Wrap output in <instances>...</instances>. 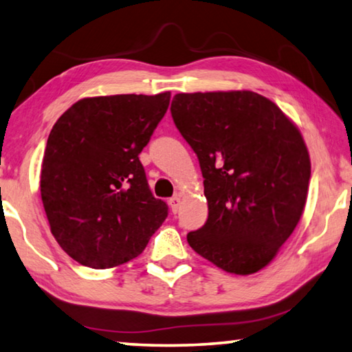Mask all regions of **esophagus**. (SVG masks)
I'll return each mask as SVG.
<instances>
[{"mask_svg":"<svg viewBox=\"0 0 352 352\" xmlns=\"http://www.w3.org/2000/svg\"><path fill=\"white\" fill-rule=\"evenodd\" d=\"M179 203H181V198L177 197V195H175V197H173V198H170V199H168L170 209H171L173 212H175V214H176V212H177V209H179Z\"/></svg>","mask_w":352,"mask_h":352,"instance_id":"obj_1","label":"esophagus"}]
</instances>
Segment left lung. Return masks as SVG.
Masks as SVG:
<instances>
[{
    "mask_svg": "<svg viewBox=\"0 0 352 352\" xmlns=\"http://www.w3.org/2000/svg\"><path fill=\"white\" fill-rule=\"evenodd\" d=\"M171 117L198 155L209 217L188 245L218 268L252 274L273 261L307 199L310 157L299 129L254 91L177 94Z\"/></svg>",
    "mask_w": 352,
    "mask_h": 352,
    "instance_id": "1",
    "label": "left lung"
}]
</instances>
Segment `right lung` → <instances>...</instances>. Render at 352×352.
I'll list each match as a JSON object with an SVG mask.
<instances>
[{
    "mask_svg": "<svg viewBox=\"0 0 352 352\" xmlns=\"http://www.w3.org/2000/svg\"><path fill=\"white\" fill-rule=\"evenodd\" d=\"M170 96L84 98L51 129L40 193L51 234L84 267L112 268L140 256L168 215L149 190L138 154Z\"/></svg>",
    "mask_w": 352,
    "mask_h": 352,
    "instance_id": "right-lung-1",
    "label": "right lung"
}]
</instances>
